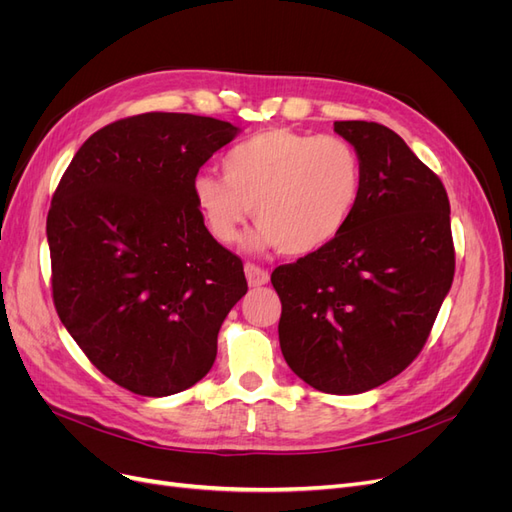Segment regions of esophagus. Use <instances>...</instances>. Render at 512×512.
Wrapping results in <instances>:
<instances>
[{"label":"esophagus","mask_w":512,"mask_h":512,"mask_svg":"<svg viewBox=\"0 0 512 512\" xmlns=\"http://www.w3.org/2000/svg\"><path fill=\"white\" fill-rule=\"evenodd\" d=\"M245 277H247V284H250V288H260L269 284V271L260 269L258 265H252V262H247L245 265Z\"/></svg>","instance_id":"esophagus-1"}]
</instances>
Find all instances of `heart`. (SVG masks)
Wrapping results in <instances>:
<instances>
[{
	"label": "heart",
	"mask_w": 512,
	"mask_h": 512,
	"mask_svg": "<svg viewBox=\"0 0 512 512\" xmlns=\"http://www.w3.org/2000/svg\"><path fill=\"white\" fill-rule=\"evenodd\" d=\"M192 194L215 241L235 243L254 209L260 226L252 247L309 256L352 222L365 194V162L342 136L273 128L232 147L224 177L198 175Z\"/></svg>",
	"instance_id": "obj_1"
}]
</instances>
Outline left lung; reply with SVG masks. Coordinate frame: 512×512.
<instances>
[{
	"mask_svg": "<svg viewBox=\"0 0 512 512\" xmlns=\"http://www.w3.org/2000/svg\"><path fill=\"white\" fill-rule=\"evenodd\" d=\"M365 162V194L331 245L277 267L280 346L316 391L356 395L423 350L455 275L451 205L438 175L374 121H335Z\"/></svg>",
	"mask_w": 512,
	"mask_h": 512,
	"instance_id": "obj_1",
	"label": "left lung"
}]
</instances>
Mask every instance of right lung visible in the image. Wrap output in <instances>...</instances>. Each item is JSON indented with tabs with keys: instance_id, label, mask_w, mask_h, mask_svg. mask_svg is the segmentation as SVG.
I'll return each mask as SVG.
<instances>
[{
	"instance_id": "add662e5",
	"label": "right lung",
	"mask_w": 512,
	"mask_h": 512,
	"mask_svg": "<svg viewBox=\"0 0 512 512\" xmlns=\"http://www.w3.org/2000/svg\"><path fill=\"white\" fill-rule=\"evenodd\" d=\"M239 128L188 113L108 123L76 151L46 218L59 320L106 378L166 397L203 380L243 262L211 237L192 183Z\"/></svg>"
}]
</instances>
